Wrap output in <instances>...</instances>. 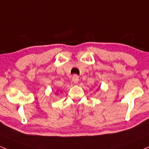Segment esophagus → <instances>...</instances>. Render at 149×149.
<instances>
[{
	"label": "esophagus",
	"instance_id": "34e87169",
	"mask_svg": "<svg viewBox=\"0 0 149 149\" xmlns=\"http://www.w3.org/2000/svg\"><path fill=\"white\" fill-rule=\"evenodd\" d=\"M72 81H73V82L74 83H78V81H79V78H78V76H76V75H74V76L72 77Z\"/></svg>",
	"mask_w": 149,
	"mask_h": 149
}]
</instances>
